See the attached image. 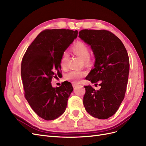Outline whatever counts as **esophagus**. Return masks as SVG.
Listing matches in <instances>:
<instances>
[{
  "label": "esophagus",
  "mask_w": 146,
  "mask_h": 146,
  "mask_svg": "<svg viewBox=\"0 0 146 146\" xmlns=\"http://www.w3.org/2000/svg\"><path fill=\"white\" fill-rule=\"evenodd\" d=\"M77 85V83H72V86H73V87H76Z\"/></svg>",
  "instance_id": "esophagus-1"
}]
</instances>
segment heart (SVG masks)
Segmentation results:
<instances>
[{
    "mask_svg": "<svg viewBox=\"0 0 146 146\" xmlns=\"http://www.w3.org/2000/svg\"><path fill=\"white\" fill-rule=\"evenodd\" d=\"M70 50L74 54L80 58L86 64L91 63V59L90 58V50L88 46L83 42L78 41L72 46ZM68 60V55L66 53H64L61 57L60 66L63 69H66L67 68V63ZM86 72L79 70H71L65 76L66 80L71 81L73 83H78L81 79L85 76Z\"/></svg>",
    "mask_w": 146,
    "mask_h": 146,
    "instance_id": "heart-1",
    "label": "heart"
}]
</instances>
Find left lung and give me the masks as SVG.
<instances>
[{"label":"left lung","mask_w":146,"mask_h":146,"mask_svg":"<svg viewBox=\"0 0 146 146\" xmlns=\"http://www.w3.org/2000/svg\"><path fill=\"white\" fill-rule=\"evenodd\" d=\"M81 39L90 45L96 58L94 68L86 79L99 82L100 90L85 86L83 105L94 117L108 119L116 113L124 99L129 78V58L120 39L105 30H82Z\"/></svg>","instance_id":"1"}]
</instances>
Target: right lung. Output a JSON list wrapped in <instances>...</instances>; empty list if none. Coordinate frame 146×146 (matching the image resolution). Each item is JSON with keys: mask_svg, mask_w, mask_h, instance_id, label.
I'll use <instances>...</instances> for the list:
<instances>
[{"mask_svg": "<svg viewBox=\"0 0 146 146\" xmlns=\"http://www.w3.org/2000/svg\"><path fill=\"white\" fill-rule=\"evenodd\" d=\"M77 35V30H44L29 46L22 60L25 98L33 111L44 120L58 118L67 107L68 99L73 91L71 83L65 81L54 88L51 82L60 76L61 57Z\"/></svg>", "mask_w": 146, "mask_h": 146, "instance_id": "add662e5", "label": "right lung"}]
</instances>
